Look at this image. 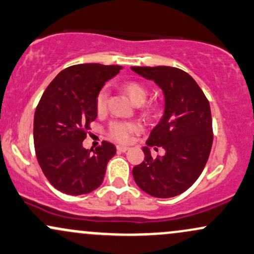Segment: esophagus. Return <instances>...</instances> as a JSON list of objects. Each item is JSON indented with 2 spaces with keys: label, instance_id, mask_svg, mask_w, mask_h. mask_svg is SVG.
Masks as SVG:
<instances>
[{
  "label": "esophagus",
  "instance_id": "34e87169",
  "mask_svg": "<svg viewBox=\"0 0 254 254\" xmlns=\"http://www.w3.org/2000/svg\"><path fill=\"white\" fill-rule=\"evenodd\" d=\"M117 150L119 153H124V151L129 150V147H125V145H117Z\"/></svg>",
  "mask_w": 254,
  "mask_h": 254
}]
</instances>
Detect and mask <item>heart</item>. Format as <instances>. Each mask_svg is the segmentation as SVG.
Here are the masks:
<instances>
[{"label":"heart","mask_w":254,"mask_h":254,"mask_svg":"<svg viewBox=\"0 0 254 254\" xmlns=\"http://www.w3.org/2000/svg\"><path fill=\"white\" fill-rule=\"evenodd\" d=\"M123 90L125 94L130 98L133 104L141 105L147 100L148 89L144 84L138 81H125L123 83ZM109 103V90L107 88H101L98 92L95 98V109L98 113H104L107 109ZM153 111V109H150ZM141 125L136 122L127 121H115L109 127V137L118 143H129L135 133L141 131Z\"/></svg>","instance_id":"heart-1"}]
</instances>
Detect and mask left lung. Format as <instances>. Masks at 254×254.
<instances>
[{
    "label": "left lung",
    "instance_id": "1",
    "mask_svg": "<svg viewBox=\"0 0 254 254\" xmlns=\"http://www.w3.org/2000/svg\"><path fill=\"white\" fill-rule=\"evenodd\" d=\"M131 69L155 81L165 95L164 117L151 130L143 148L144 161L133 167V179L153 197L178 196L193 185L210 155L214 139L210 105L196 81L182 69L165 65ZM149 146H162L166 154L153 158Z\"/></svg>",
    "mask_w": 254,
    "mask_h": 254
}]
</instances>
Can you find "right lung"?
I'll use <instances>...</instances> for the list:
<instances>
[{
    "mask_svg": "<svg viewBox=\"0 0 254 254\" xmlns=\"http://www.w3.org/2000/svg\"><path fill=\"white\" fill-rule=\"evenodd\" d=\"M121 69L98 63L69 66L51 81L38 103L33 123L38 164L51 185L63 193L86 194L103 183L116 147L104 141L89 150L82 142L97 119L98 92Z\"/></svg>",
    "mask_w": 254,
    "mask_h": 254,
    "instance_id": "1",
    "label": "right lung"
}]
</instances>
